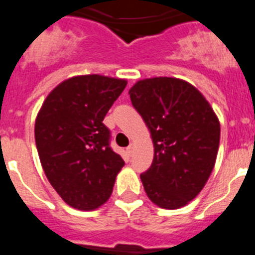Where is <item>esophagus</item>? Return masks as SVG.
Returning a JSON list of instances; mask_svg holds the SVG:
<instances>
[{
    "label": "esophagus",
    "instance_id": "obj_1",
    "mask_svg": "<svg viewBox=\"0 0 255 255\" xmlns=\"http://www.w3.org/2000/svg\"><path fill=\"white\" fill-rule=\"evenodd\" d=\"M132 149H134V145H132V144H130L129 147L126 148V152L129 153V154H131V153H132Z\"/></svg>",
    "mask_w": 255,
    "mask_h": 255
}]
</instances>
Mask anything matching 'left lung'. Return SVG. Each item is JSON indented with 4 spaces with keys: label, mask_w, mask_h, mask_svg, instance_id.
I'll return each mask as SVG.
<instances>
[{
    "label": "left lung",
    "mask_w": 255,
    "mask_h": 255,
    "mask_svg": "<svg viewBox=\"0 0 255 255\" xmlns=\"http://www.w3.org/2000/svg\"><path fill=\"white\" fill-rule=\"evenodd\" d=\"M129 94L154 147L152 166L140 175L144 190L161 208H181L199 194L215 167L220 121L203 94L181 79H144Z\"/></svg>",
    "instance_id": "8db88e82"
}]
</instances>
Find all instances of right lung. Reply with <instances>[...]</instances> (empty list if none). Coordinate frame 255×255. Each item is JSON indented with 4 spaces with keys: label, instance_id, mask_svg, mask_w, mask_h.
Returning a JSON list of instances; mask_svg holds the SVG:
<instances>
[{
    "label": "right lung",
    "instance_id": "1",
    "mask_svg": "<svg viewBox=\"0 0 255 255\" xmlns=\"http://www.w3.org/2000/svg\"><path fill=\"white\" fill-rule=\"evenodd\" d=\"M125 79L70 78L47 96L35 119V144L49 184L65 203L94 211L111 197L124 159L110 147L106 114Z\"/></svg>",
    "mask_w": 255,
    "mask_h": 255
}]
</instances>
